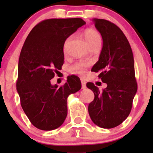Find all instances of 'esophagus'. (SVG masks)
<instances>
[{"label":"esophagus","mask_w":153,"mask_h":153,"mask_svg":"<svg viewBox=\"0 0 153 153\" xmlns=\"http://www.w3.org/2000/svg\"><path fill=\"white\" fill-rule=\"evenodd\" d=\"M86 82L84 81V80H81V87L82 89H85L86 88Z\"/></svg>","instance_id":"obj_1"}]
</instances>
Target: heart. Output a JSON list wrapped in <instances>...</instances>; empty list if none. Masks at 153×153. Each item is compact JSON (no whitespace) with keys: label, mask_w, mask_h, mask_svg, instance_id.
<instances>
[{"label":"heart","mask_w":153,"mask_h":153,"mask_svg":"<svg viewBox=\"0 0 153 153\" xmlns=\"http://www.w3.org/2000/svg\"><path fill=\"white\" fill-rule=\"evenodd\" d=\"M84 38H85L86 41L87 42L89 47H92L94 45H101V35L98 33V31H96L94 29H86L83 33ZM72 36L68 37L67 39L65 40L64 44V52H67L68 44H69V41H70ZM89 64L87 63L84 62H78L75 64L73 67H72V70L74 72H77L81 75H84L86 73V69L89 67Z\"/></svg>","instance_id":"obj_1"}]
</instances>
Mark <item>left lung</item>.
<instances>
[{
    "label": "left lung",
    "mask_w": 153,
    "mask_h": 153,
    "mask_svg": "<svg viewBox=\"0 0 153 153\" xmlns=\"http://www.w3.org/2000/svg\"><path fill=\"white\" fill-rule=\"evenodd\" d=\"M92 21L102 37L103 47L92 71L99 72L98 78L107 86L100 92L93 83L86 84L95 95L88 111L94 124L111 129L127 118L136 94L138 86L133 54L127 38L119 27L104 19L94 18Z\"/></svg>",
    "instance_id": "left-lung-1"
}]
</instances>
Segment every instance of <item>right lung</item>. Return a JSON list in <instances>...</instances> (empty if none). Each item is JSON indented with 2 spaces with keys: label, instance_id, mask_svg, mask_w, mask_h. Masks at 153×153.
<instances>
[{
  "label": "right lung",
  "instance_id": "right-lung-1",
  "mask_svg": "<svg viewBox=\"0 0 153 153\" xmlns=\"http://www.w3.org/2000/svg\"><path fill=\"white\" fill-rule=\"evenodd\" d=\"M85 24L81 18L44 20L31 30L24 42L17 91L23 110L38 129L48 131L61 126L67 115L68 96L81 89V81L75 76H69L61 87L50 81L64 64L65 40Z\"/></svg>",
  "mask_w": 153,
  "mask_h": 153
}]
</instances>
